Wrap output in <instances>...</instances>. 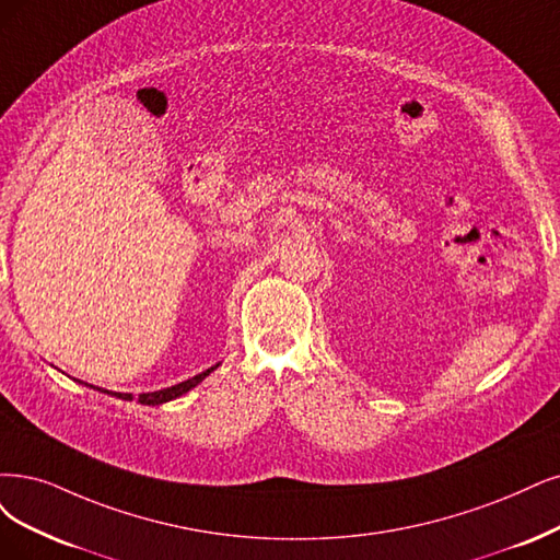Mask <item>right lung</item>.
Segmentation results:
<instances>
[{"mask_svg":"<svg viewBox=\"0 0 560 560\" xmlns=\"http://www.w3.org/2000/svg\"><path fill=\"white\" fill-rule=\"evenodd\" d=\"M217 366H219V364H217ZM217 366L207 369V371H202V374H198V376H194V378H189V381H184V383H177V385H173V387H165V389H159V392H148V395H138V401L144 404V406H159V404H165V401H171V399H177V397L186 395V392H189L191 387H196L205 376H210ZM98 389H101V387H98ZM101 392H108V389H101ZM108 395H113V392H108ZM113 397L127 399V401L133 399V395H121V392H115Z\"/></svg>","mask_w":560,"mask_h":560,"instance_id":"add662e5","label":"right lung"}]
</instances>
